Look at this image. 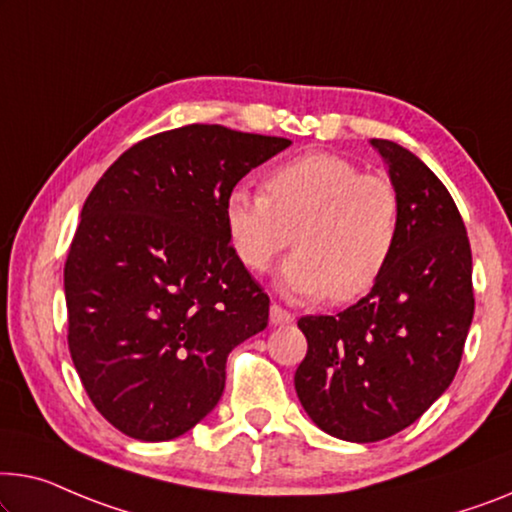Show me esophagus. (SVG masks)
<instances>
[{
  "instance_id": "1",
  "label": "esophagus",
  "mask_w": 512,
  "mask_h": 512,
  "mask_svg": "<svg viewBox=\"0 0 512 512\" xmlns=\"http://www.w3.org/2000/svg\"><path fill=\"white\" fill-rule=\"evenodd\" d=\"M269 322L273 324V326H282V324H292L294 322V315L289 310H285L282 308V305H278V303H273L271 308H269Z\"/></svg>"
}]
</instances>
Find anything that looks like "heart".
I'll return each instance as SVG.
<instances>
[{
	"label": "heart",
	"mask_w": 512,
	"mask_h": 512,
	"mask_svg": "<svg viewBox=\"0 0 512 512\" xmlns=\"http://www.w3.org/2000/svg\"><path fill=\"white\" fill-rule=\"evenodd\" d=\"M225 230L239 262L264 273L292 239L299 248L280 269L296 299L354 301L391 264L402 227L395 183L361 172L354 160L308 151L264 174L262 195L234 188L225 197Z\"/></svg>",
	"instance_id": "1"
}]
</instances>
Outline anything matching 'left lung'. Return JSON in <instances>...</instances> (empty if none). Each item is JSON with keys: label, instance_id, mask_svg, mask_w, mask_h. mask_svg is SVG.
Returning <instances> with one entry per match:
<instances>
[{"label": "left lung", "instance_id": "obj_1", "mask_svg": "<svg viewBox=\"0 0 512 512\" xmlns=\"http://www.w3.org/2000/svg\"><path fill=\"white\" fill-rule=\"evenodd\" d=\"M402 200L391 264L338 315H308L296 395L317 427L372 444L418 421L451 386L474 319L471 246L451 193L421 158L372 140Z\"/></svg>", "mask_w": 512, "mask_h": 512}]
</instances>
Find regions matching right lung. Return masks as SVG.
I'll return each instance as SVG.
<instances>
[{"instance_id":"1","label":"right lung","mask_w":512,"mask_h":512,"mask_svg":"<svg viewBox=\"0 0 512 512\" xmlns=\"http://www.w3.org/2000/svg\"><path fill=\"white\" fill-rule=\"evenodd\" d=\"M285 137L190 124L124 151L85 200L64 264L68 352L105 421L140 441L216 407L269 296L236 259L225 197Z\"/></svg>"}]
</instances>
